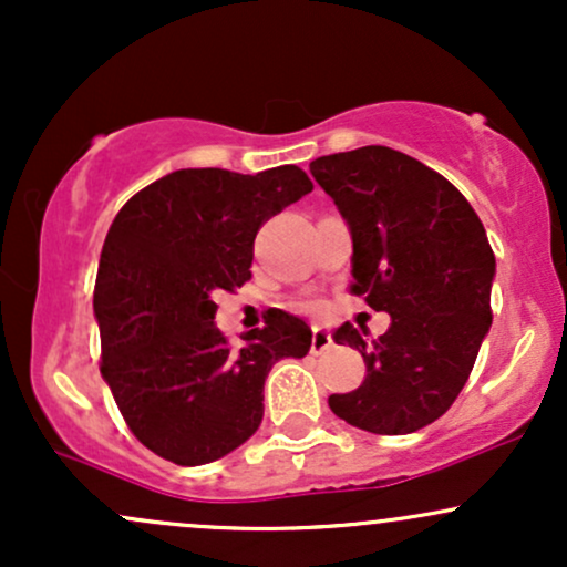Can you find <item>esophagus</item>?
<instances>
[{
    "mask_svg": "<svg viewBox=\"0 0 567 567\" xmlns=\"http://www.w3.org/2000/svg\"><path fill=\"white\" fill-rule=\"evenodd\" d=\"M330 347H333V336H330L322 324H315V328H311V351H315V354H322V351H328Z\"/></svg>",
    "mask_w": 567,
    "mask_h": 567,
    "instance_id": "1",
    "label": "esophagus"
}]
</instances>
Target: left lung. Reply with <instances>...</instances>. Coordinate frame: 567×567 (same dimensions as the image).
I'll return each mask as SVG.
<instances>
[{
    "label": "left lung",
    "mask_w": 567,
    "mask_h": 567,
    "mask_svg": "<svg viewBox=\"0 0 567 567\" xmlns=\"http://www.w3.org/2000/svg\"><path fill=\"white\" fill-rule=\"evenodd\" d=\"M351 231V292L392 324L368 343L343 322L333 338L365 360V381L328 405L373 434L437 421L470 379L493 322L496 256L464 194L424 162L362 146L309 165Z\"/></svg>",
    "instance_id": "left-lung-1"
}]
</instances>
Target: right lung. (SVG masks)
Masks as SVG:
<instances>
[{
    "label": "right lung",
    "instance_id": "add662e5",
    "mask_svg": "<svg viewBox=\"0 0 567 567\" xmlns=\"http://www.w3.org/2000/svg\"><path fill=\"white\" fill-rule=\"evenodd\" d=\"M301 167L243 175L175 171L116 213L97 264L93 309L101 375L130 432L162 458L199 466L256 434L264 381L282 357H306L309 324L271 311L231 349L216 292L250 279L256 234L311 192Z\"/></svg>",
    "mask_w": 567,
    "mask_h": 567
}]
</instances>
